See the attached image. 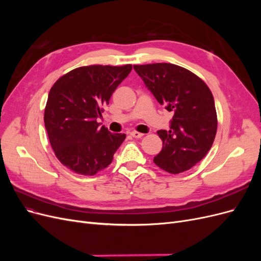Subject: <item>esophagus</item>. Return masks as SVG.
<instances>
[{
	"label": "esophagus",
	"mask_w": 261,
	"mask_h": 261,
	"mask_svg": "<svg viewBox=\"0 0 261 261\" xmlns=\"http://www.w3.org/2000/svg\"><path fill=\"white\" fill-rule=\"evenodd\" d=\"M130 136L134 137V138H141V137L144 136V134H143V133H139V132L133 130V132H130Z\"/></svg>",
	"instance_id": "1"
}]
</instances>
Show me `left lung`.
I'll use <instances>...</instances> for the list:
<instances>
[{
	"label": "left lung",
	"instance_id": "left-lung-1",
	"mask_svg": "<svg viewBox=\"0 0 261 261\" xmlns=\"http://www.w3.org/2000/svg\"><path fill=\"white\" fill-rule=\"evenodd\" d=\"M148 90L169 112L170 130H159L163 147L153 162L171 174L193 168L210 150L217 134L215 100L198 76L170 63L134 65Z\"/></svg>",
	"mask_w": 261,
	"mask_h": 261
}]
</instances>
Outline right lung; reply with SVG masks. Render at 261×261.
<instances>
[{"label": "right lung", "mask_w": 261, "mask_h": 261, "mask_svg": "<svg viewBox=\"0 0 261 261\" xmlns=\"http://www.w3.org/2000/svg\"><path fill=\"white\" fill-rule=\"evenodd\" d=\"M132 65H90L62 76L49 92L44 125L54 153L70 171L94 175L112 162L125 134H112L97 122Z\"/></svg>", "instance_id": "1"}]
</instances>
